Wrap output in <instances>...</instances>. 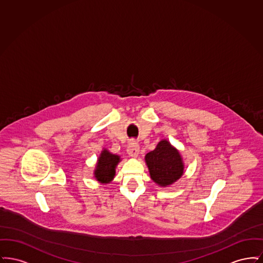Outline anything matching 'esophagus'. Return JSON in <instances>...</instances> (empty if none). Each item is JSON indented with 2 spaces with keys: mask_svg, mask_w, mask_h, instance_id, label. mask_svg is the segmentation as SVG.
<instances>
[{
  "mask_svg": "<svg viewBox=\"0 0 263 263\" xmlns=\"http://www.w3.org/2000/svg\"><path fill=\"white\" fill-rule=\"evenodd\" d=\"M128 155L132 158H137L138 155H139V152H140V147L137 144H135L134 142L128 147Z\"/></svg>",
  "mask_w": 263,
  "mask_h": 263,
  "instance_id": "1",
  "label": "esophagus"
}]
</instances>
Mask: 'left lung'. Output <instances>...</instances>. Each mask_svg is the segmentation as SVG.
<instances>
[{"instance_id": "8db88e82", "label": "left lung", "mask_w": 263, "mask_h": 263, "mask_svg": "<svg viewBox=\"0 0 263 263\" xmlns=\"http://www.w3.org/2000/svg\"><path fill=\"white\" fill-rule=\"evenodd\" d=\"M151 178L160 186L175 183L183 175L184 164L179 152L166 140H162L156 149L145 157Z\"/></svg>"}]
</instances>
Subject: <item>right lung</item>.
<instances>
[{
  "label": "right lung",
  "instance_id": "1",
  "mask_svg": "<svg viewBox=\"0 0 263 263\" xmlns=\"http://www.w3.org/2000/svg\"><path fill=\"white\" fill-rule=\"evenodd\" d=\"M120 162L118 155L104 149L101 151L95 170V177L100 183H109L115 175V167Z\"/></svg>",
  "mask_w": 263,
  "mask_h": 263
}]
</instances>
